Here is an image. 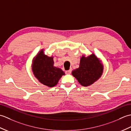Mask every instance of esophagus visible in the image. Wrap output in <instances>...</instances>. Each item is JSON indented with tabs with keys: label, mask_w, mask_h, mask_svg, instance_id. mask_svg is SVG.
<instances>
[{
	"label": "esophagus",
	"mask_w": 131,
	"mask_h": 131,
	"mask_svg": "<svg viewBox=\"0 0 131 131\" xmlns=\"http://www.w3.org/2000/svg\"><path fill=\"white\" fill-rule=\"evenodd\" d=\"M71 73V69H70V70L65 71V73L66 74H70Z\"/></svg>",
	"instance_id": "esophagus-1"
}]
</instances>
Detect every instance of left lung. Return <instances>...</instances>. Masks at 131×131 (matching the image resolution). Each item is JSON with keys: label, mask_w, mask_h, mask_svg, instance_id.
Wrapping results in <instances>:
<instances>
[{"label": "left lung", "mask_w": 131, "mask_h": 131, "mask_svg": "<svg viewBox=\"0 0 131 131\" xmlns=\"http://www.w3.org/2000/svg\"><path fill=\"white\" fill-rule=\"evenodd\" d=\"M104 66L99 58L92 53L80 58L79 67L72 71V75L84 87L92 84L101 77Z\"/></svg>", "instance_id": "left-lung-1"}]
</instances>
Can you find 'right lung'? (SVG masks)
<instances>
[{
    "mask_svg": "<svg viewBox=\"0 0 131 131\" xmlns=\"http://www.w3.org/2000/svg\"><path fill=\"white\" fill-rule=\"evenodd\" d=\"M41 49L32 61V70L36 78L49 87L56 85L65 73L60 68L54 66L53 57H48Z\"/></svg>",
    "mask_w": 131,
    "mask_h": 131,
    "instance_id": "1",
    "label": "right lung"
}]
</instances>
